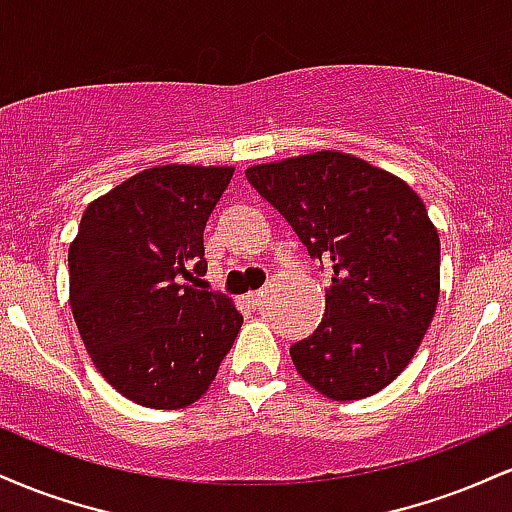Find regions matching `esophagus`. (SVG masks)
Instances as JSON below:
<instances>
[{
	"label": "esophagus",
	"mask_w": 512,
	"mask_h": 512,
	"mask_svg": "<svg viewBox=\"0 0 512 512\" xmlns=\"http://www.w3.org/2000/svg\"><path fill=\"white\" fill-rule=\"evenodd\" d=\"M262 298H264V291H252V293H248V303H250V305H260Z\"/></svg>",
	"instance_id": "1"
}]
</instances>
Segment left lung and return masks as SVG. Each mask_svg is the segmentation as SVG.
<instances>
[{"mask_svg":"<svg viewBox=\"0 0 512 512\" xmlns=\"http://www.w3.org/2000/svg\"><path fill=\"white\" fill-rule=\"evenodd\" d=\"M310 257L332 264L325 317L291 346L293 366L334 402L375 395L409 366L436 315L440 238L397 175L342 151L245 170Z\"/></svg>","mask_w":512,"mask_h":512,"instance_id":"left-lung-1","label":"left lung"}]
</instances>
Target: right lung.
Wrapping results in <instances>:
<instances>
[{
  "mask_svg": "<svg viewBox=\"0 0 512 512\" xmlns=\"http://www.w3.org/2000/svg\"><path fill=\"white\" fill-rule=\"evenodd\" d=\"M231 166L146 168L93 199L69 245V305L93 366L151 409L197 402L236 342L228 296L180 284L207 272L204 226Z\"/></svg>",
  "mask_w": 512,
  "mask_h": 512,
  "instance_id": "add662e5",
  "label": "right lung"
}]
</instances>
